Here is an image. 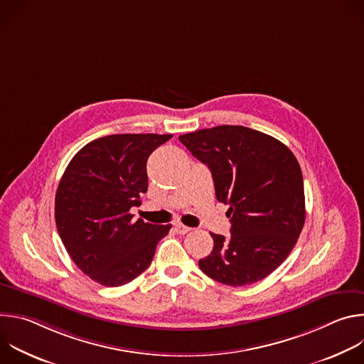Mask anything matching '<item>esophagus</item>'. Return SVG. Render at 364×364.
Wrapping results in <instances>:
<instances>
[{
  "instance_id": "34e87169",
  "label": "esophagus",
  "mask_w": 364,
  "mask_h": 364,
  "mask_svg": "<svg viewBox=\"0 0 364 364\" xmlns=\"http://www.w3.org/2000/svg\"><path fill=\"white\" fill-rule=\"evenodd\" d=\"M174 229H176V232L178 233V235H186V233H188L191 229L190 228H187V226H184L183 223H174Z\"/></svg>"
}]
</instances>
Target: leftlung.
Returning <instances> with one entry per match:
<instances>
[{"label":"left lung","mask_w":364,"mask_h":364,"mask_svg":"<svg viewBox=\"0 0 364 364\" xmlns=\"http://www.w3.org/2000/svg\"><path fill=\"white\" fill-rule=\"evenodd\" d=\"M210 168L220 203L229 204L230 237L215 242L200 269L212 279L243 287L267 278L294 249L305 222L301 167L291 149L271 135L220 125L180 135Z\"/></svg>","instance_id":"obj_1"}]
</instances>
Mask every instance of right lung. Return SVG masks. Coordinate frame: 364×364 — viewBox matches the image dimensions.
Wrapping results in <instances>:
<instances>
[{"instance_id": "add662e5", "label": "right lung", "mask_w": 364, "mask_h": 364, "mask_svg": "<svg viewBox=\"0 0 364 364\" xmlns=\"http://www.w3.org/2000/svg\"><path fill=\"white\" fill-rule=\"evenodd\" d=\"M173 135L118 134L86 144L69 163L55 200L59 236L76 267L103 287H121L149 265L171 225L134 220L148 188L146 160Z\"/></svg>"}]
</instances>
